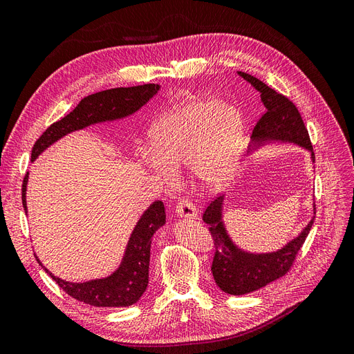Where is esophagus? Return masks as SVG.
Masks as SVG:
<instances>
[{"label": "esophagus", "mask_w": 354, "mask_h": 354, "mask_svg": "<svg viewBox=\"0 0 354 354\" xmlns=\"http://www.w3.org/2000/svg\"><path fill=\"white\" fill-rule=\"evenodd\" d=\"M176 214L179 217H185V218H195L197 217V207L188 198H179L176 203Z\"/></svg>", "instance_id": "1"}]
</instances>
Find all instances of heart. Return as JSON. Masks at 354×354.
Returning a JSON list of instances; mask_svg holds the SVG:
<instances>
[{
  "label": "heart",
  "mask_w": 354,
  "mask_h": 354,
  "mask_svg": "<svg viewBox=\"0 0 354 354\" xmlns=\"http://www.w3.org/2000/svg\"><path fill=\"white\" fill-rule=\"evenodd\" d=\"M151 153L142 165L165 179L169 167L188 165L205 187H220L236 169L243 138L241 113L217 99H198L175 108L150 129Z\"/></svg>",
  "instance_id": "heart-1"
}]
</instances>
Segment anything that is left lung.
Here are the masks:
<instances>
[{
  "label": "left lung",
  "mask_w": 354,
  "mask_h": 354,
  "mask_svg": "<svg viewBox=\"0 0 354 354\" xmlns=\"http://www.w3.org/2000/svg\"><path fill=\"white\" fill-rule=\"evenodd\" d=\"M239 75L259 91L261 100L267 109L254 128V141H292L312 150L308 128L296 104L289 97L258 80L257 77L242 71H239ZM312 159L315 160L313 151ZM221 201L223 197L213 198L203 213V220L208 225L216 248L212 271L220 289L225 293L239 296L255 292L286 276L295 266L297 254L302 250L315 217L309 221L305 230L290 243H287L283 250L272 254L254 255L242 252L229 239L225 226L221 223Z\"/></svg>",
  "instance_id": "obj_1"
}]
</instances>
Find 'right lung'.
I'll use <instances>...</instances> for the list:
<instances>
[{
    "label": "right lung",
    "mask_w": 354,
    "mask_h": 354,
    "mask_svg": "<svg viewBox=\"0 0 354 354\" xmlns=\"http://www.w3.org/2000/svg\"><path fill=\"white\" fill-rule=\"evenodd\" d=\"M157 90H159L157 84H142L134 87H116L111 90H103L99 91V93L84 97L77 104V108L73 112L64 116L62 120L49 125L45 133L36 140L32 149V162L46 147H49L52 142H55L65 134L96 122L118 120V118L138 111L144 103H147L157 93ZM26 184H28V175L24 176L21 187V201L24 212L28 213V207H26ZM165 205L160 200H157L144 212L138 220L129 238L125 257L120 268L106 279L91 280L86 283L64 281L49 272L41 264L37 257L36 259L39 266H42L45 272H48L55 280V283L65 293L80 300V302L97 308H120L134 305L147 289L151 238L154 232L165 225Z\"/></svg>",
    "instance_id": "right-lung-1"
}]
</instances>
